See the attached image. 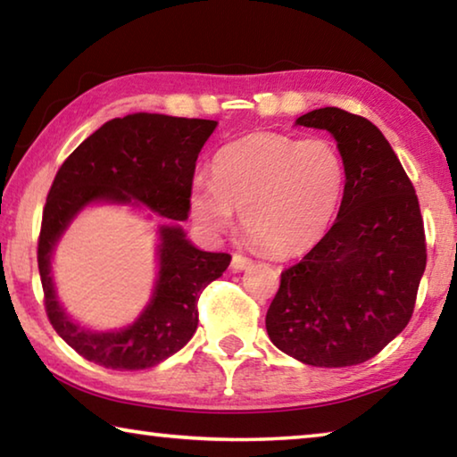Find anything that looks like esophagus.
Returning a JSON list of instances; mask_svg holds the SVG:
<instances>
[{
  "label": "esophagus",
  "mask_w": 457,
  "mask_h": 457,
  "mask_svg": "<svg viewBox=\"0 0 457 457\" xmlns=\"http://www.w3.org/2000/svg\"><path fill=\"white\" fill-rule=\"evenodd\" d=\"M252 264L253 262L250 258L239 256V253H234V258H231V270H234V272H242V270L252 268Z\"/></svg>",
  "instance_id": "1"
}]
</instances>
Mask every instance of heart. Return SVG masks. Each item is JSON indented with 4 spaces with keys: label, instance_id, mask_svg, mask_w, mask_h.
<instances>
[{
    "label": "heart",
    "instance_id": "1",
    "mask_svg": "<svg viewBox=\"0 0 457 457\" xmlns=\"http://www.w3.org/2000/svg\"><path fill=\"white\" fill-rule=\"evenodd\" d=\"M345 187V159L327 138L253 133L215 154L213 177H193L187 201L207 234H226L237 210L253 244L286 258L320 242Z\"/></svg>",
    "mask_w": 457,
    "mask_h": 457
}]
</instances>
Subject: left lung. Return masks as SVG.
I'll return each instance as SVG.
<instances>
[{
	"instance_id": "left-lung-1",
	"label": "left lung",
	"mask_w": 457,
	"mask_h": 457,
	"mask_svg": "<svg viewBox=\"0 0 457 457\" xmlns=\"http://www.w3.org/2000/svg\"><path fill=\"white\" fill-rule=\"evenodd\" d=\"M294 125L330 133L345 159L346 187L332 228L282 272L266 330L278 349L304 365H359L413 314L428 260L420 201L370 120L327 106Z\"/></svg>"
}]
</instances>
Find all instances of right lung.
Here are the masks:
<instances>
[{
    "label": "right lung",
    "instance_id": "obj_1",
    "mask_svg": "<svg viewBox=\"0 0 457 457\" xmlns=\"http://www.w3.org/2000/svg\"><path fill=\"white\" fill-rule=\"evenodd\" d=\"M215 120L135 112L104 122L64 161L42 215L37 268L54 330L87 361L117 370L151 369L181 351L197 330V300L226 272L229 253L191 244L181 221L189 215V185L201 146ZM127 204L158 227V280L142 314L122 329L92 331L76 323L57 300L53 252L71 221L88 206Z\"/></svg>",
    "mask_w": 457,
    "mask_h": 457
}]
</instances>
